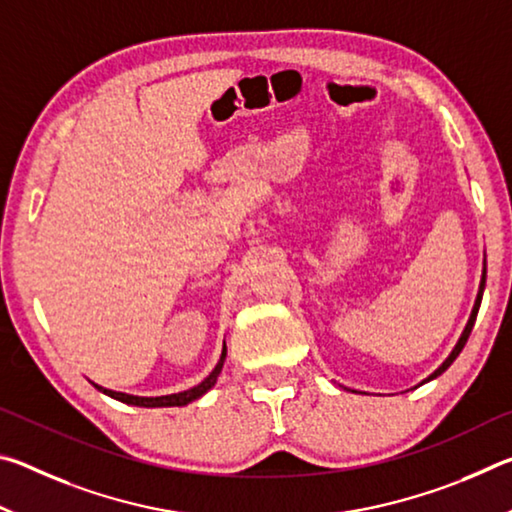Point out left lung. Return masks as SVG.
<instances>
[{"instance_id": "1", "label": "left lung", "mask_w": 512, "mask_h": 512, "mask_svg": "<svg viewBox=\"0 0 512 512\" xmlns=\"http://www.w3.org/2000/svg\"><path fill=\"white\" fill-rule=\"evenodd\" d=\"M483 289H485V271H483V275H481V287H479V293H476V300H474V309H472V314H470V320H467V325H465V329H463V334H461V339H458V343H456V348L452 350V354H449V357L443 361V366H440L436 372H431V375L424 379V381H431V379H436L438 375H443V372L452 366V363L456 361V357L458 354H461V350L465 348V343H467V339H470V332H472V327H474V320H476V314H479V307H481V298H483Z\"/></svg>"}]
</instances>
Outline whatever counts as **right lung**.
I'll use <instances>...</instances> for the list:
<instances>
[{
    "label": "right lung",
    "mask_w": 512,
    "mask_h": 512,
    "mask_svg": "<svg viewBox=\"0 0 512 512\" xmlns=\"http://www.w3.org/2000/svg\"><path fill=\"white\" fill-rule=\"evenodd\" d=\"M225 343H223V352H221V359L216 363V368L207 375L201 384L189 388V391L183 393H173V395H160V397H140V395H128V393H117V391H110V388H103L99 384H94V388H99L103 395L112 397V400H119L124 404H133V406H144V409H155V406H185L189 402L198 400V397H203L210 388L216 384V377L221 375V368H223V361H225Z\"/></svg>",
    "instance_id": "add662e5"
}]
</instances>
